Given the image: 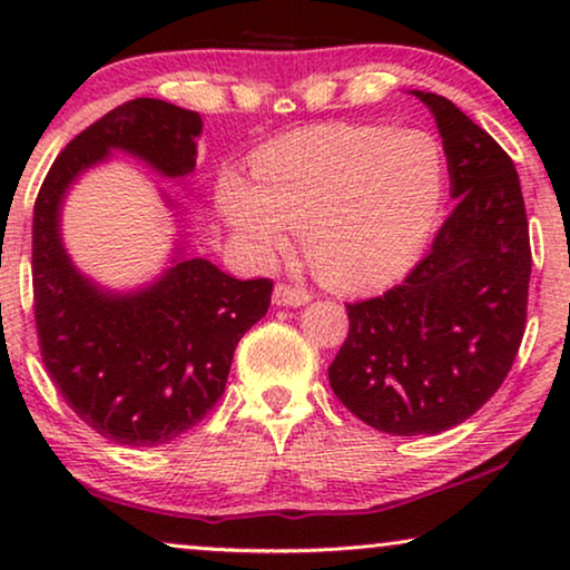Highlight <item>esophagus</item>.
Masks as SVG:
<instances>
[{
  "mask_svg": "<svg viewBox=\"0 0 570 570\" xmlns=\"http://www.w3.org/2000/svg\"><path fill=\"white\" fill-rule=\"evenodd\" d=\"M272 301H275L277 306L298 308V306H306V303L311 301V293L303 291V287H293V285L279 283V285H275V293H272Z\"/></svg>",
  "mask_w": 570,
  "mask_h": 570,
  "instance_id": "1",
  "label": "esophagus"
}]
</instances>
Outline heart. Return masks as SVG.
<instances>
[{
    "mask_svg": "<svg viewBox=\"0 0 570 570\" xmlns=\"http://www.w3.org/2000/svg\"><path fill=\"white\" fill-rule=\"evenodd\" d=\"M446 158L423 131L324 124L259 150L254 184L223 170L217 202L240 246L259 264L303 230L311 267L326 285L363 291L392 283L439 223Z\"/></svg>",
    "mask_w": 570,
    "mask_h": 570,
    "instance_id": "obj_1",
    "label": "heart"
}]
</instances>
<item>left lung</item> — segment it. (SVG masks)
<instances>
[{
	"mask_svg": "<svg viewBox=\"0 0 570 570\" xmlns=\"http://www.w3.org/2000/svg\"><path fill=\"white\" fill-rule=\"evenodd\" d=\"M433 114L454 209L402 285L347 303L332 392L392 435H435L472 417L511 371L527 324L532 252L519 174L503 147L449 98L412 90Z\"/></svg>",
	"mask_w": 570,
	"mask_h": 570,
	"instance_id": "1",
	"label": "left lung"
}]
</instances>
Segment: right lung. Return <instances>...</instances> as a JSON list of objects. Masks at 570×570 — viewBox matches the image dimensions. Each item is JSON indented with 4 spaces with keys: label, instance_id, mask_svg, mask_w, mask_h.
Masks as SVG:
<instances>
[{
    "label": "right lung",
    "instance_id": "1",
    "mask_svg": "<svg viewBox=\"0 0 570 570\" xmlns=\"http://www.w3.org/2000/svg\"><path fill=\"white\" fill-rule=\"evenodd\" d=\"M202 116L129 100L69 142L33 209V303L46 371L75 415L121 446H160L215 407L238 340L267 314L269 279H236L184 240L170 267L135 291H108L75 267L61 207L85 170L127 153L163 178L197 166ZM168 207H176V202Z\"/></svg>",
    "mask_w": 570,
    "mask_h": 570
}]
</instances>
